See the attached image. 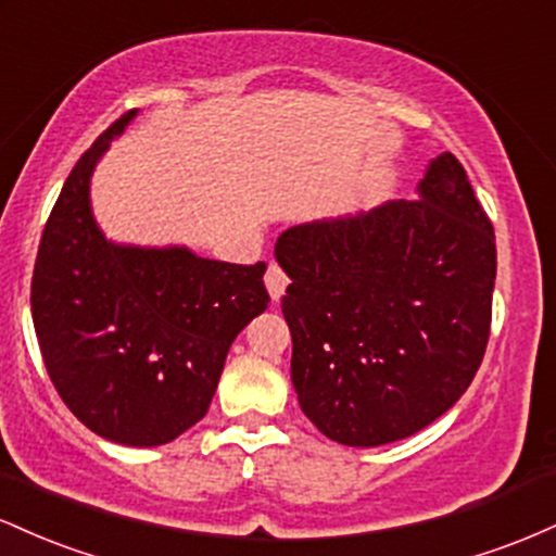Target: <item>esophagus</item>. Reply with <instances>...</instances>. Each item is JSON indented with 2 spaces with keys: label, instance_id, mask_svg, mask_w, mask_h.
I'll return each mask as SVG.
<instances>
[{
  "label": "esophagus",
  "instance_id": "34e87169",
  "mask_svg": "<svg viewBox=\"0 0 556 556\" xmlns=\"http://www.w3.org/2000/svg\"><path fill=\"white\" fill-rule=\"evenodd\" d=\"M264 282H266V290H269L271 300H279V298L285 295L287 282H290V279H287V274H285L282 269H279L277 264H269V269H266Z\"/></svg>",
  "mask_w": 556,
  "mask_h": 556
}]
</instances>
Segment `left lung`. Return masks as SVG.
<instances>
[{
	"label": "left lung",
	"instance_id": "left-lung-1",
	"mask_svg": "<svg viewBox=\"0 0 556 556\" xmlns=\"http://www.w3.org/2000/svg\"><path fill=\"white\" fill-rule=\"evenodd\" d=\"M424 201L292 227L282 314L292 384L324 437L379 446L450 410L481 366L496 245L455 154L431 162Z\"/></svg>",
	"mask_w": 556,
	"mask_h": 556
}]
</instances>
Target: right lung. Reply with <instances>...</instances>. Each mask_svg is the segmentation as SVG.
<instances>
[{
	"instance_id": "add662e5",
	"label": "right lung",
	"mask_w": 556,
	"mask_h": 556,
	"mask_svg": "<svg viewBox=\"0 0 556 556\" xmlns=\"http://www.w3.org/2000/svg\"><path fill=\"white\" fill-rule=\"evenodd\" d=\"M136 110L78 159L43 227L30 311L43 366L62 402L110 442L156 446L206 416L227 350L264 314L266 264L198 258L106 242L88 182Z\"/></svg>"
}]
</instances>
